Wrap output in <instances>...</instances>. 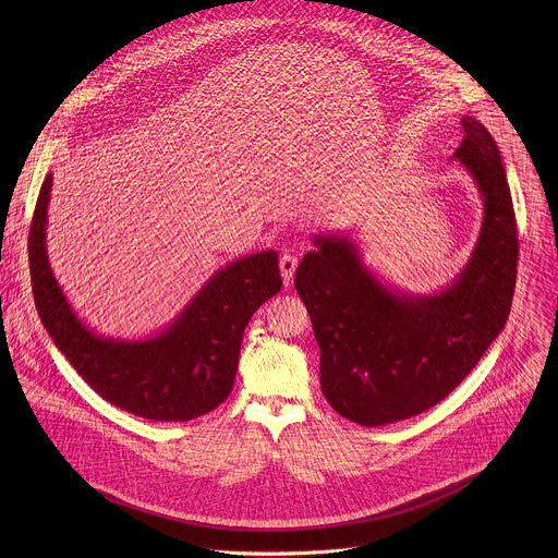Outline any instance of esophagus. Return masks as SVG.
Segmentation results:
<instances>
[{
    "label": "esophagus",
    "instance_id": "1",
    "mask_svg": "<svg viewBox=\"0 0 558 558\" xmlns=\"http://www.w3.org/2000/svg\"><path fill=\"white\" fill-rule=\"evenodd\" d=\"M296 266H299V259L290 253H286L281 259H279V268H281V277H283V283L286 288L292 286V279H294V272H296Z\"/></svg>",
    "mask_w": 558,
    "mask_h": 558
}]
</instances>
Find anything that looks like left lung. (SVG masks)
I'll use <instances>...</instances> for the list:
<instances>
[{
  "mask_svg": "<svg viewBox=\"0 0 558 558\" xmlns=\"http://www.w3.org/2000/svg\"><path fill=\"white\" fill-rule=\"evenodd\" d=\"M453 153L483 202L473 253L456 279L429 294L399 290L374 272L356 240L314 236L294 286L319 345V387L345 418L378 427L447 398L477 365L509 318L518 232L498 146L471 116Z\"/></svg>",
  "mask_w": 558,
  "mask_h": 558,
  "instance_id": "obj_1",
  "label": "left lung"
}]
</instances>
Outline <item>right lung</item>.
Wrapping results in <instances>:
<instances>
[{
	"mask_svg": "<svg viewBox=\"0 0 558 558\" xmlns=\"http://www.w3.org/2000/svg\"><path fill=\"white\" fill-rule=\"evenodd\" d=\"M47 173L29 230V272L38 316L81 378L109 403L150 418L189 421L232 393L242 332L283 281L275 248L221 266L186 307L140 339L107 337L87 326L60 288L47 253Z\"/></svg>",
	"mask_w": 558,
	"mask_h": 558,
	"instance_id": "add662e5",
	"label": "right lung"
}]
</instances>
